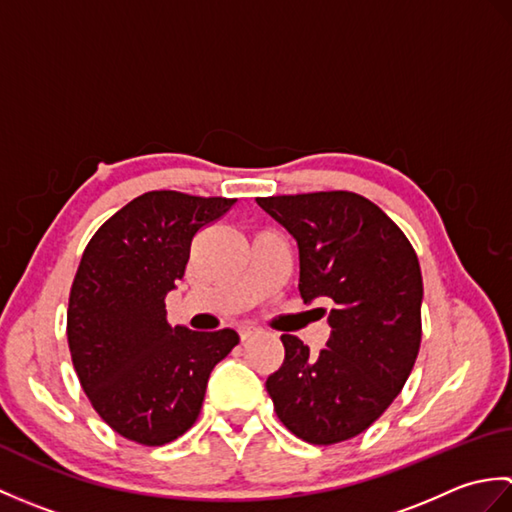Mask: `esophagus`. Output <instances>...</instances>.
<instances>
[{
	"label": "esophagus",
	"instance_id": "1",
	"mask_svg": "<svg viewBox=\"0 0 512 512\" xmlns=\"http://www.w3.org/2000/svg\"><path fill=\"white\" fill-rule=\"evenodd\" d=\"M257 330L253 328V325H239L237 328V334H239V339L242 341H246V339H250V336H253Z\"/></svg>",
	"mask_w": 512,
	"mask_h": 512
}]
</instances>
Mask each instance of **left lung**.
Here are the masks:
<instances>
[{
	"label": "left lung",
	"instance_id": "obj_1",
	"mask_svg": "<svg viewBox=\"0 0 512 512\" xmlns=\"http://www.w3.org/2000/svg\"><path fill=\"white\" fill-rule=\"evenodd\" d=\"M297 239L299 292L334 301L328 347L284 334L286 358L266 380L279 420L310 444L363 433L400 394L422 339V275L405 233L363 195L319 191L257 198Z\"/></svg>",
	"mask_w": 512,
	"mask_h": 512
}]
</instances>
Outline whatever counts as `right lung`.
<instances>
[{"label":"right lung","instance_id":"right-lung-1","mask_svg":"<svg viewBox=\"0 0 512 512\" xmlns=\"http://www.w3.org/2000/svg\"><path fill=\"white\" fill-rule=\"evenodd\" d=\"M233 204L149 191L85 248L68 303L70 354L92 407L127 440L160 447L191 429L213 367L239 343L231 328H171L165 310L193 235Z\"/></svg>","mask_w":512,"mask_h":512}]
</instances>
